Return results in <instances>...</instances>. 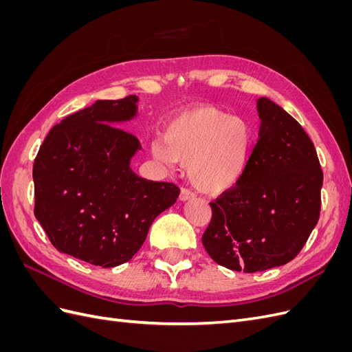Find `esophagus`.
<instances>
[{
  "instance_id": "esophagus-1",
  "label": "esophagus",
  "mask_w": 352,
  "mask_h": 352,
  "mask_svg": "<svg viewBox=\"0 0 352 352\" xmlns=\"http://www.w3.org/2000/svg\"><path fill=\"white\" fill-rule=\"evenodd\" d=\"M194 198H195V195H194V192H190V190H188V189H182V190H180V194H179V201L185 202V201L194 199Z\"/></svg>"
}]
</instances>
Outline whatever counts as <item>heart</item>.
Returning <instances> with one entry per match:
<instances>
[{
	"instance_id": "obj_1",
	"label": "heart",
	"mask_w": 352,
	"mask_h": 352,
	"mask_svg": "<svg viewBox=\"0 0 352 352\" xmlns=\"http://www.w3.org/2000/svg\"><path fill=\"white\" fill-rule=\"evenodd\" d=\"M251 146L247 122L214 107H199L170 122L164 138H154L151 150L164 166H186L189 182L201 192L221 194L241 180Z\"/></svg>"
}]
</instances>
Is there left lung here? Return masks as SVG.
<instances>
[{"label":"left lung","mask_w":352,"mask_h":352,"mask_svg":"<svg viewBox=\"0 0 352 352\" xmlns=\"http://www.w3.org/2000/svg\"><path fill=\"white\" fill-rule=\"evenodd\" d=\"M258 141L236 186L210 207L202 235L223 267L254 273L289 263L320 216L323 172L316 148L291 114L269 98L257 100Z\"/></svg>","instance_id":"left-lung-1"}]
</instances>
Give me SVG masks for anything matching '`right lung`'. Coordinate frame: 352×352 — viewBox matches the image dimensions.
Here are the masks:
<instances>
[{
    "label": "right lung",
    "mask_w": 352,
    "mask_h": 352,
    "mask_svg": "<svg viewBox=\"0 0 352 352\" xmlns=\"http://www.w3.org/2000/svg\"><path fill=\"white\" fill-rule=\"evenodd\" d=\"M138 97L97 100L67 116L34 163L35 217L56 250L102 267L129 261L179 188L138 176V138L117 124L138 114Z\"/></svg>",
    "instance_id": "add662e5"
}]
</instances>
